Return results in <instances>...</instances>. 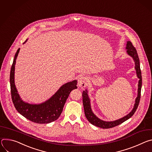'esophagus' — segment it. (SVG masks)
Instances as JSON below:
<instances>
[{
  "label": "esophagus",
  "mask_w": 152,
  "mask_h": 152,
  "mask_svg": "<svg viewBox=\"0 0 152 152\" xmlns=\"http://www.w3.org/2000/svg\"><path fill=\"white\" fill-rule=\"evenodd\" d=\"M88 78L85 76H81L78 81V85L80 88H85L88 85Z\"/></svg>",
  "instance_id": "1"
}]
</instances>
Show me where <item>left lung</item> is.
Instances as JSON below:
<instances>
[{
    "label": "left lung",
    "mask_w": 152,
    "mask_h": 152,
    "mask_svg": "<svg viewBox=\"0 0 152 152\" xmlns=\"http://www.w3.org/2000/svg\"><path fill=\"white\" fill-rule=\"evenodd\" d=\"M127 53L129 56L132 57L134 61V68L136 69V72L138 78H139L138 81V96L135 99V103L134 104V107L132 110L125 116L117 120L113 121H105L103 120H100L93 113L91 106V102L88 94V91L86 89L83 91L82 96H83V103L84 106V110H85V114L86 118L92 124L97 126L98 127H101L102 129H109L115 127L118 125L121 124L123 122L126 121L128 119H129L131 116L136 112L138 106L140 103V100L141 98V91L142 86V76H141V71L140 69V59L138 56V53L137 50L134 48L132 42L130 41L127 42L126 48Z\"/></svg>",
    "instance_id": "obj_1"
}]
</instances>
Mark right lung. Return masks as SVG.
<instances>
[{
    "label": "right lung",
    "instance_id": "1",
    "mask_svg": "<svg viewBox=\"0 0 152 152\" xmlns=\"http://www.w3.org/2000/svg\"><path fill=\"white\" fill-rule=\"evenodd\" d=\"M27 40L23 43H25ZM20 48L14 56L10 71V87L12 103L15 109L26 119L38 124H47L57 120L61 115L64 105L71 92L77 88V80L67 83L44 103L38 104L26 103L20 98L14 83V71L16 58Z\"/></svg>",
    "mask_w": 152,
    "mask_h": 152
}]
</instances>
